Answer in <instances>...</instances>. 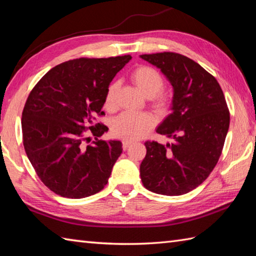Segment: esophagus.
Returning a JSON list of instances; mask_svg holds the SVG:
<instances>
[{
  "label": "esophagus",
  "mask_w": 256,
  "mask_h": 256,
  "mask_svg": "<svg viewBox=\"0 0 256 256\" xmlns=\"http://www.w3.org/2000/svg\"><path fill=\"white\" fill-rule=\"evenodd\" d=\"M123 150H128L130 146H131L133 144V142H131V140H123Z\"/></svg>",
  "instance_id": "34e87169"
}]
</instances>
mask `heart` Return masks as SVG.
Here are the masks:
<instances>
[{"label": "heart", "mask_w": 256, "mask_h": 256, "mask_svg": "<svg viewBox=\"0 0 256 256\" xmlns=\"http://www.w3.org/2000/svg\"><path fill=\"white\" fill-rule=\"evenodd\" d=\"M131 80L140 94L150 98L156 108L162 110L167 106V96L160 92L164 84V80L157 70L148 66L138 67L132 72ZM118 90V82L108 86L104 100V106L108 110H113L116 108ZM153 126L154 118L150 114L145 112H124L113 120L111 131L114 136L118 138L134 140L144 138Z\"/></svg>", "instance_id": "b5f03b06"}]
</instances>
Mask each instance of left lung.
<instances>
[{
  "label": "left lung",
  "mask_w": 256,
  "mask_h": 256,
  "mask_svg": "<svg viewBox=\"0 0 256 256\" xmlns=\"http://www.w3.org/2000/svg\"><path fill=\"white\" fill-rule=\"evenodd\" d=\"M172 86L170 114L156 132L172 143L148 142L140 172L152 192L180 196L202 184L219 160L230 125L224 94L214 76L176 52L140 55Z\"/></svg>",
  "instance_id": "8db88e82"
}]
</instances>
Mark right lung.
Here are the masks:
<instances>
[{
	"instance_id": "add662e5",
	"label": "right lung",
	"mask_w": 256,
	"mask_h": 256,
	"mask_svg": "<svg viewBox=\"0 0 256 256\" xmlns=\"http://www.w3.org/2000/svg\"><path fill=\"white\" fill-rule=\"evenodd\" d=\"M131 59L126 55L62 62L30 91L22 114L23 144L38 177L52 192L81 199L108 184L122 143L98 140L108 128L94 124V118L104 113L101 110L112 79ZM86 129L96 136L92 146L82 142Z\"/></svg>"
}]
</instances>
